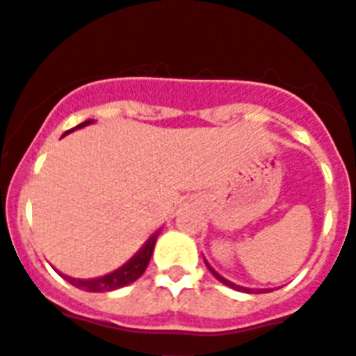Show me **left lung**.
I'll return each mask as SVG.
<instances>
[{"mask_svg": "<svg viewBox=\"0 0 356 356\" xmlns=\"http://www.w3.org/2000/svg\"><path fill=\"white\" fill-rule=\"evenodd\" d=\"M205 266L209 267V271H211V273H213L214 277H216V280H220V282H222V284H225V286H227V287H231V289H236V291H243V293H264V289H249V287H242V286H236V284H233V282H229V280H227V278H224V277H222V275H218V273L214 271L213 267H211V266H209V264H207V262H205Z\"/></svg>", "mask_w": 356, "mask_h": 356, "instance_id": "obj_1", "label": "left lung"}]
</instances>
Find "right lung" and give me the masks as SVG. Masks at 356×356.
Instances as JSON below:
<instances>
[{"mask_svg": "<svg viewBox=\"0 0 356 356\" xmlns=\"http://www.w3.org/2000/svg\"><path fill=\"white\" fill-rule=\"evenodd\" d=\"M92 122L94 120H87V122L79 123L78 127H74V129H81V127H85V125H90ZM74 129L67 131L65 134L72 132ZM65 134H63V136H65ZM158 234H160V231H156V233L152 234V236L145 242V245H143V248L140 249V251H138L127 264H123V266L118 267L116 271L108 273V275H105V277L89 278V280H79V278H70V277H67V275H61V273L60 275L65 278L69 284H72L74 287H78V289L90 291V293H105V291H114V289H120V287L129 286V284H132V282L138 280V278L142 277L143 271H145L147 266H149V260H151L152 251H154V243H156Z\"/></svg>", "mask_w": 356, "mask_h": 356, "instance_id": "1", "label": "right lung"}]
</instances>
